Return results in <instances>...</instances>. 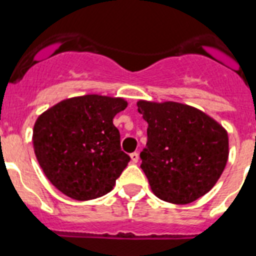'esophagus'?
Returning <instances> with one entry per match:
<instances>
[{
	"instance_id": "obj_1",
	"label": "esophagus",
	"mask_w": 256,
	"mask_h": 256,
	"mask_svg": "<svg viewBox=\"0 0 256 256\" xmlns=\"http://www.w3.org/2000/svg\"><path fill=\"white\" fill-rule=\"evenodd\" d=\"M130 157H131V161L134 162V164H136V162L139 161V154H138L136 152L131 153V154H130Z\"/></svg>"
}]
</instances>
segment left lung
<instances>
[{
    "label": "left lung",
    "instance_id": "1",
    "mask_svg": "<svg viewBox=\"0 0 256 256\" xmlns=\"http://www.w3.org/2000/svg\"><path fill=\"white\" fill-rule=\"evenodd\" d=\"M148 122L142 170L160 200L186 205L215 186L228 160V134L216 121L186 104L138 102Z\"/></svg>",
    "mask_w": 256,
    "mask_h": 256
}]
</instances>
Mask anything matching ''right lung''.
Returning a JSON list of instances; mask_svg holds the SVG:
<instances>
[{
  "label": "right lung",
  "mask_w": 256,
  "mask_h": 256,
  "mask_svg": "<svg viewBox=\"0 0 256 256\" xmlns=\"http://www.w3.org/2000/svg\"><path fill=\"white\" fill-rule=\"evenodd\" d=\"M128 106L121 98L85 95L66 99L42 113L33 146L51 184L77 201L106 194L128 166L113 118Z\"/></svg>",
  "instance_id": "right-lung-1"
}]
</instances>
